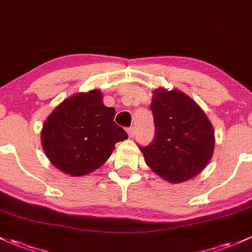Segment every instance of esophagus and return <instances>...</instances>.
<instances>
[{
  "label": "esophagus",
  "instance_id": "34e87169",
  "mask_svg": "<svg viewBox=\"0 0 252 252\" xmlns=\"http://www.w3.org/2000/svg\"><path fill=\"white\" fill-rule=\"evenodd\" d=\"M127 133H128V136L131 138L133 137L134 134H136V127H133V126L128 127V128H127Z\"/></svg>",
  "mask_w": 252,
  "mask_h": 252
}]
</instances>
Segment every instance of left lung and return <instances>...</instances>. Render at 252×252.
Wrapping results in <instances>:
<instances>
[{"label": "left lung", "mask_w": 252, "mask_h": 252, "mask_svg": "<svg viewBox=\"0 0 252 252\" xmlns=\"http://www.w3.org/2000/svg\"><path fill=\"white\" fill-rule=\"evenodd\" d=\"M150 109L155 138L148 147H139L148 166L169 183L199 174L215 145L213 126L201 107L179 90L158 88Z\"/></svg>", "instance_id": "obj_1"}]
</instances>
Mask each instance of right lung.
I'll list each match as a JSON object with an SVG mask.
<instances>
[{
	"label": "right lung",
	"mask_w": 252,
	"mask_h": 252,
	"mask_svg": "<svg viewBox=\"0 0 252 252\" xmlns=\"http://www.w3.org/2000/svg\"><path fill=\"white\" fill-rule=\"evenodd\" d=\"M99 90L73 94L48 116L42 147L61 172L82 177L102 166L115 144L128 138L114 123L115 109L105 107Z\"/></svg>",
	"instance_id": "right-lung-1"
}]
</instances>
